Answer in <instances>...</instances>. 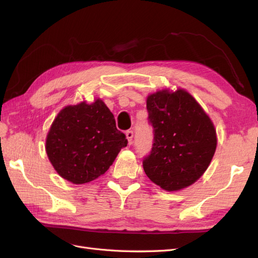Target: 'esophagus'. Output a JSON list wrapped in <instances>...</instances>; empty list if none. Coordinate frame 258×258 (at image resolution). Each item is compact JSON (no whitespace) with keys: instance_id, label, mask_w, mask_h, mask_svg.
<instances>
[{"instance_id":"1","label":"esophagus","mask_w":258,"mask_h":258,"mask_svg":"<svg viewBox=\"0 0 258 258\" xmlns=\"http://www.w3.org/2000/svg\"><path fill=\"white\" fill-rule=\"evenodd\" d=\"M134 131L132 130H128L127 132H126V137H127V139H128V142H129V144H131L132 142H134Z\"/></svg>"}]
</instances>
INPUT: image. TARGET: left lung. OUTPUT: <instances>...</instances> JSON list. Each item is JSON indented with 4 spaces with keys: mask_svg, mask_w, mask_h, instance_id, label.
Masks as SVG:
<instances>
[{
    "mask_svg": "<svg viewBox=\"0 0 258 258\" xmlns=\"http://www.w3.org/2000/svg\"><path fill=\"white\" fill-rule=\"evenodd\" d=\"M153 127L152 150L143 169L152 182L173 191L205 173L216 150V131L209 116L185 90H162L146 101Z\"/></svg>",
    "mask_w": 258,
    "mask_h": 258,
    "instance_id": "left-lung-1",
    "label": "left lung"
}]
</instances>
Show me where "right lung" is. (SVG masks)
<instances>
[{
  "instance_id": "add662e5",
  "label": "right lung",
  "mask_w": 258,
  "mask_h": 258,
  "mask_svg": "<svg viewBox=\"0 0 258 258\" xmlns=\"http://www.w3.org/2000/svg\"><path fill=\"white\" fill-rule=\"evenodd\" d=\"M128 141L101 100L67 106L54 118L46 153L57 172L73 184L104 174Z\"/></svg>"
}]
</instances>
